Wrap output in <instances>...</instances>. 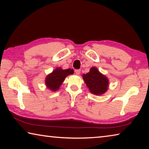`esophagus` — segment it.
Listing matches in <instances>:
<instances>
[{"instance_id":"1","label":"esophagus","mask_w":149,"mask_h":149,"mask_svg":"<svg viewBox=\"0 0 149 149\" xmlns=\"http://www.w3.org/2000/svg\"><path fill=\"white\" fill-rule=\"evenodd\" d=\"M75 74H76L77 75H79L80 74V72H81V70H75Z\"/></svg>"}]
</instances>
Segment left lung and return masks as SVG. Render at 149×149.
Returning a JSON list of instances; mask_svg holds the SVG:
<instances>
[{
    "instance_id": "1",
    "label": "left lung",
    "mask_w": 149,
    "mask_h": 149,
    "mask_svg": "<svg viewBox=\"0 0 149 149\" xmlns=\"http://www.w3.org/2000/svg\"><path fill=\"white\" fill-rule=\"evenodd\" d=\"M83 79L90 92L95 95H101L108 90L109 85L108 78L97 68L92 67L89 72L83 75Z\"/></svg>"
}]
</instances>
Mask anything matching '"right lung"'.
Returning <instances> with one entry per match:
<instances>
[{
  "label": "right lung",
  "mask_w": 149,
  "mask_h": 149,
  "mask_svg": "<svg viewBox=\"0 0 149 149\" xmlns=\"http://www.w3.org/2000/svg\"><path fill=\"white\" fill-rule=\"evenodd\" d=\"M73 74V70H62L61 68H57L51 74L47 75L45 79V84L48 89L52 91H56L59 89L65 78Z\"/></svg>",
  "instance_id": "add662e5"
}]
</instances>
